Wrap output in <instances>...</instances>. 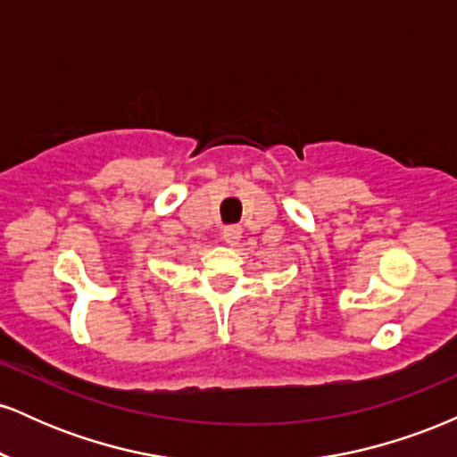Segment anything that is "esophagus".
Instances as JSON below:
<instances>
[{"instance_id":"obj_1","label":"esophagus","mask_w":457,"mask_h":457,"mask_svg":"<svg viewBox=\"0 0 457 457\" xmlns=\"http://www.w3.org/2000/svg\"><path fill=\"white\" fill-rule=\"evenodd\" d=\"M221 236H223L225 245L234 246V245H238L240 236H243V229H240V228H236V225H229V228H223Z\"/></svg>"}]
</instances>
